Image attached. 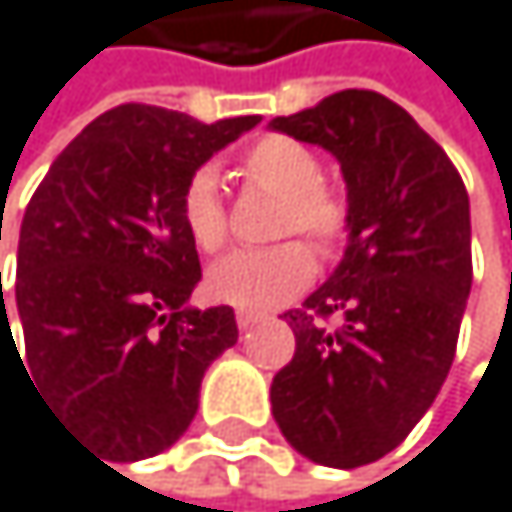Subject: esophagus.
<instances>
[{
    "label": "esophagus",
    "mask_w": 512,
    "mask_h": 512,
    "mask_svg": "<svg viewBox=\"0 0 512 512\" xmlns=\"http://www.w3.org/2000/svg\"><path fill=\"white\" fill-rule=\"evenodd\" d=\"M264 320V314H254V311H236V323H239V329L245 332V329H251V326H258Z\"/></svg>",
    "instance_id": "esophagus-1"
}]
</instances>
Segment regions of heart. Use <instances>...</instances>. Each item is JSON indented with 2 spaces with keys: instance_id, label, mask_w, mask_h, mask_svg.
I'll return each instance as SVG.
<instances>
[{
  "instance_id": "b5f03b06",
  "label": "heart",
  "mask_w": 512,
  "mask_h": 512,
  "mask_svg": "<svg viewBox=\"0 0 512 512\" xmlns=\"http://www.w3.org/2000/svg\"><path fill=\"white\" fill-rule=\"evenodd\" d=\"M242 177L251 186L282 195L276 236H307L323 254H332L348 236V198L323 183L320 155L301 139L270 133L242 152ZM180 220L198 251L214 254L230 239V214L220 180L211 167L189 173L180 192ZM317 276V258L304 242H279L273 248L236 251L208 270L214 301L239 311H273L298 298Z\"/></svg>"
}]
</instances>
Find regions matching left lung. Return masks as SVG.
<instances>
[{"label": "left lung", "instance_id": "8db88e82", "mask_svg": "<svg viewBox=\"0 0 512 512\" xmlns=\"http://www.w3.org/2000/svg\"><path fill=\"white\" fill-rule=\"evenodd\" d=\"M270 127L335 155L351 211L342 264L286 314L295 357L273 376V420L307 460L354 469L395 451L448 379L473 286L469 195L379 92L342 89Z\"/></svg>", "mask_w": 512, "mask_h": 512}]
</instances>
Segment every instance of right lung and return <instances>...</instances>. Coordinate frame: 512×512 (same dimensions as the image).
Here are the masks:
<instances>
[{
  "mask_svg": "<svg viewBox=\"0 0 512 512\" xmlns=\"http://www.w3.org/2000/svg\"><path fill=\"white\" fill-rule=\"evenodd\" d=\"M254 124L258 114L201 124L155 105H117L33 192L15 279L24 373L86 451L114 463L167 451L192 423L211 360L236 345L233 307H189L201 264L180 192ZM2 329L7 339L5 298ZM8 348L18 351L15 335Z\"/></svg>",
  "mask_w": 512,
  "mask_h": 512,
  "instance_id": "obj_1",
  "label": "right lung"
}]
</instances>
